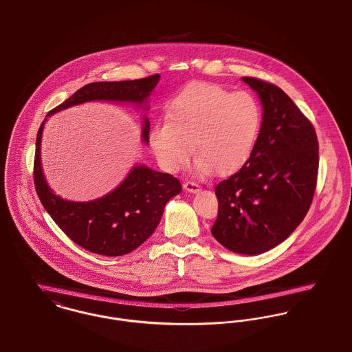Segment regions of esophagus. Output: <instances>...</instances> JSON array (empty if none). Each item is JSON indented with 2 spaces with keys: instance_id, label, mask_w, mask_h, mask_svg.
<instances>
[{
  "instance_id": "esophagus-1",
  "label": "esophagus",
  "mask_w": 352,
  "mask_h": 352,
  "mask_svg": "<svg viewBox=\"0 0 352 352\" xmlns=\"http://www.w3.org/2000/svg\"><path fill=\"white\" fill-rule=\"evenodd\" d=\"M184 189L186 190V191H189V192H197V191H199L201 186H199L197 182L186 181V182L184 184Z\"/></svg>"
}]
</instances>
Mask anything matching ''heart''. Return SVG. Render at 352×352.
Wrapping results in <instances>:
<instances>
[{
	"label": "heart",
	"instance_id": "heart-1",
	"mask_svg": "<svg viewBox=\"0 0 352 352\" xmlns=\"http://www.w3.org/2000/svg\"><path fill=\"white\" fill-rule=\"evenodd\" d=\"M263 126V109L246 91L230 92L194 82L171 103L166 122L150 133V146L163 170L177 173L194 153L201 173L226 175L250 160Z\"/></svg>",
	"mask_w": 352,
	"mask_h": 352
}]
</instances>
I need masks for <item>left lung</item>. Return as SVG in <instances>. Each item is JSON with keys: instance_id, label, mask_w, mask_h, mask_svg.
<instances>
[{"instance_id": "8db88e82", "label": "left lung", "mask_w": 352, "mask_h": 352, "mask_svg": "<svg viewBox=\"0 0 352 352\" xmlns=\"http://www.w3.org/2000/svg\"><path fill=\"white\" fill-rule=\"evenodd\" d=\"M243 80L263 103L261 133L250 160L216 186L217 241L260 254L283 243L309 210L318 182L319 143L311 120L277 85Z\"/></svg>"}]
</instances>
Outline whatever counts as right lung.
Returning <instances> with one entry per match:
<instances>
[{
    "label": "right lung",
    "instance_id": "add662e5",
    "mask_svg": "<svg viewBox=\"0 0 352 352\" xmlns=\"http://www.w3.org/2000/svg\"><path fill=\"white\" fill-rule=\"evenodd\" d=\"M158 81L160 75L157 74L136 80L89 82L51 109L47 116L91 100L142 104ZM44 122L36 138L33 179L45 210L74 243L92 253L123 256L133 252L154 233L167 201L181 192V182L170 174L136 166L119 188L99 199L89 202L64 201L50 189L43 175L40 143ZM148 133L150 123L144 119L142 138L146 143H148Z\"/></svg>",
    "mask_w": 352,
    "mask_h": 352
}]
</instances>
